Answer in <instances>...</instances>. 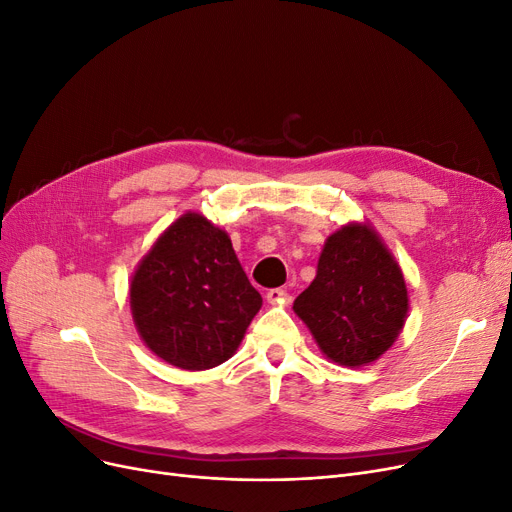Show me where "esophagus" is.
Here are the masks:
<instances>
[{"mask_svg": "<svg viewBox=\"0 0 512 512\" xmlns=\"http://www.w3.org/2000/svg\"><path fill=\"white\" fill-rule=\"evenodd\" d=\"M266 299H268V304L278 306V304H285V301H289V293L282 291V289H270L266 293Z\"/></svg>", "mask_w": 512, "mask_h": 512, "instance_id": "34e87169", "label": "esophagus"}]
</instances>
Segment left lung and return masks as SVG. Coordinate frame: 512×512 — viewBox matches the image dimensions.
<instances>
[{
	"mask_svg": "<svg viewBox=\"0 0 512 512\" xmlns=\"http://www.w3.org/2000/svg\"><path fill=\"white\" fill-rule=\"evenodd\" d=\"M293 310L333 363L363 367L396 342L409 297L401 266L373 227L346 223L327 238L316 278Z\"/></svg>",
	"mask_w": 512,
	"mask_h": 512,
	"instance_id": "obj_1",
	"label": "left lung"
}]
</instances>
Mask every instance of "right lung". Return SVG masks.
Returning <instances> with one entry per match:
<instances>
[{
  "label": "right lung",
  "mask_w": 512,
  "mask_h": 512,
  "mask_svg": "<svg viewBox=\"0 0 512 512\" xmlns=\"http://www.w3.org/2000/svg\"><path fill=\"white\" fill-rule=\"evenodd\" d=\"M261 304L230 236L192 211L166 227L130 280V312L145 346L187 371L232 358Z\"/></svg>",
  "instance_id": "add662e5"
}]
</instances>
